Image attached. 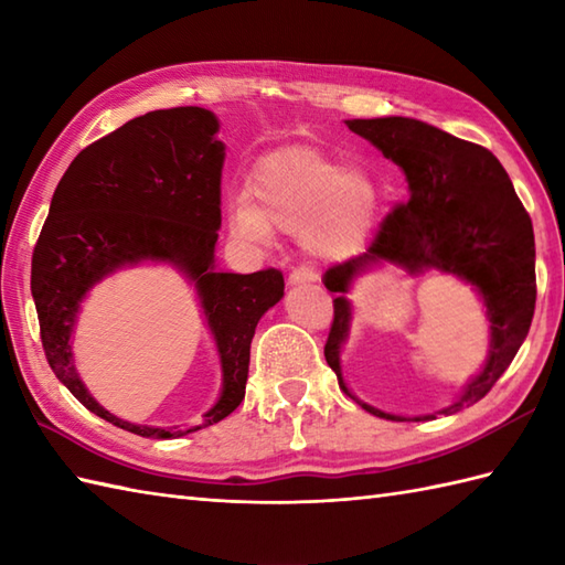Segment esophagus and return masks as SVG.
Segmentation results:
<instances>
[{
    "label": "esophagus",
    "mask_w": 565,
    "mask_h": 565,
    "mask_svg": "<svg viewBox=\"0 0 565 565\" xmlns=\"http://www.w3.org/2000/svg\"><path fill=\"white\" fill-rule=\"evenodd\" d=\"M310 284V281H318V274L310 269V267H296L291 274H289V284Z\"/></svg>",
    "instance_id": "obj_1"
}]
</instances>
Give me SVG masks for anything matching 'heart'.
<instances>
[{"label":"heart","instance_id":"b5f03b06","mask_svg":"<svg viewBox=\"0 0 565 565\" xmlns=\"http://www.w3.org/2000/svg\"><path fill=\"white\" fill-rule=\"evenodd\" d=\"M379 211L371 179L310 150L269 154L249 179V199H237L231 225L247 239H267L271 227L303 233L318 257H347L362 247Z\"/></svg>","mask_w":565,"mask_h":565}]
</instances>
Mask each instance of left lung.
Wrapping results in <instances>:
<instances>
[{
    "label": "left lung",
    "instance_id": "left-lung-1",
    "mask_svg": "<svg viewBox=\"0 0 565 565\" xmlns=\"http://www.w3.org/2000/svg\"><path fill=\"white\" fill-rule=\"evenodd\" d=\"M347 128L401 167L411 186V199L398 203L383 218L374 243L364 255L344 259L322 276L334 298V318L326 342V359L344 386L340 350L350 330L352 310L344 294L352 281L381 262H391L411 274L439 269L473 284L483 296L490 320V350L486 366L466 383L456 403L444 415L473 405L505 374L530 332L536 303L534 231L532 218L505 167L483 146L454 138L415 118H352ZM354 398V395H352ZM356 401V398H354ZM366 413L395 419H435L437 415L401 417L356 401Z\"/></svg>",
    "mask_w": 565,
    "mask_h": 565
}]
</instances>
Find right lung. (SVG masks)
Instances as JSON below:
<instances>
[{
	"label": "right lung",
	"instance_id": "add662e5",
	"mask_svg": "<svg viewBox=\"0 0 565 565\" xmlns=\"http://www.w3.org/2000/svg\"><path fill=\"white\" fill-rule=\"evenodd\" d=\"M215 134L218 118L209 109L177 106L138 116L92 142L60 179L33 247L31 294L47 364L87 411L138 437H184L231 415L245 398L257 322L284 296L279 269L231 274L213 267L225 160ZM146 258L170 260L195 281L222 354V398L189 430L134 426L104 412L71 359L81 298L106 273Z\"/></svg>",
	"mask_w": 565,
	"mask_h": 565
}]
</instances>
